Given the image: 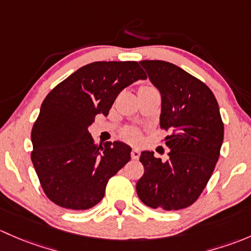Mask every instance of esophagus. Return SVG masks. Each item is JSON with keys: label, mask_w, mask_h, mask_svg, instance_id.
Listing matches in <instances>:
<instances>
[{"label": "esophagus", "mask_w": 251, "mask_h": 251, "mask_svg": "<svg viewBox=\"0 0 251 251\" xmlns=\"http://www.w3.org/2000/svg\"><path fill=\"white\" fill-rule=\"evenodd\" d=\"M131 158L133 159H138L140 157V150L139 149H133L131 150Z\"/></svg>", "instance_id": "34e87169"}]
</instances>
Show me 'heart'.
Instances as JSON below:
<instances>
[{
  "instance_id": "heart-1",
  "label": "heart",
  "mask_w": 251,
  "mask_h": 251,
  "mask_svg": "<svg viewBox=\"0 0 251 251\" xmlns=\"http://www.w3.org/2000/svg\"><path fill=\"white\" fill-rule=\"evenodd\" d=\"M125 135L129 139H135L138 136V131L135 129H126L125 131Z\"/></svg>"
}]
</instances>
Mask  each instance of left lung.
<instances>
[{
    "label": "left lung",
    "instance_id": "1",
    "mask_svg": "<svg viewBox=\"0 0 251 251\" xmlns=\"http://www.w3.org/2000/svg\"><path fill=\"white\" fill-rule=\"evenodd\" d=\"M150 81L159 90L161 128L170 131L169 158L143 151L144 175L136 183L141 202L153 209L180 210L198 200L220 156L224 141L218 101L202 81L174 64L143 60Z\"/></svg>",
    "mask_w": 251,
    "mask_h": 251
}]
</instances>
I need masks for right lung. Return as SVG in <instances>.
Segmentation results:
<instances>
[{
	"label": "right lung",
	"mask_w": 251,
	"mask_h": 251,
	"mask_svg": "<svg viewBox=\"0 0 251 251\" xmlns=\"http://www.w3.org/2000/svg\"><path fill=\"white\" fill-rule=\"evenodd\" d=\"M146 75L136 61L82 66L43 100L31 131V161L46 196L61 208L86 210L104 198L107 181L130 161V146L98 147L88 126L108 115L117 95Z\"/></svg>",
	"instance_id": "add662e5"
}]
</instances>
